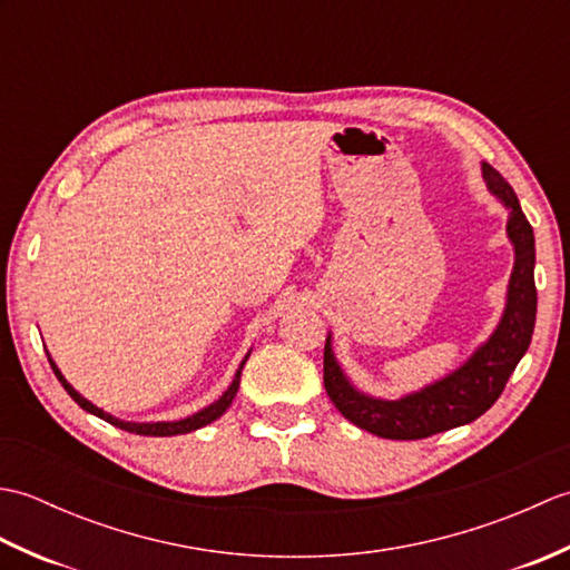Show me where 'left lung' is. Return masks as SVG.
I'll list each match as a JSON object with an SVG mask.
<instances>
[{
    "label": "left lung",
    "instance_id": "8db88e82",
    "mask_svg": "<svg viewBox=\"0 0 570 570\" xmlns=\"http://www.w3.org/2000/svg\"><path fill=\"white\" fill-rule=\"evenodd\" d=\"M482 176H485L494 196L502 198V203L510 208L507 235L514 245V269L510 292H507V308L490 341L453 374H448L441 382L416 394L396 399V402L360 394L335 362L331 337L325 341L323 384L331 402L347 421L380 435V439H429L433 433L475 421L498 402L507 380L512 377L514 367L531 343V333H534L537 323L534 229H531L522 208H519L512 186L490 164H482Z\"/></svg>",
    "mask_w": 570,
    "mask_h": 570
}]
</instances>
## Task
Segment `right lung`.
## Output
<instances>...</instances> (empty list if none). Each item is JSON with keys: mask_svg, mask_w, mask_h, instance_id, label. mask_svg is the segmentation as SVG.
<instances>
[{"mask_svg": "<svg viewBox=\"0 0 570 570\" xmlns=\"http://www.w3.org/2000/svg\"><path fill=\"white\" fill-rule=\"evenodd\" d=\"M247 357H249V355H247ZM247 357L242 360V365H239V370H237V374H235L233 384L227 386V392H225L220 399H217L215 404H210L208 409H203V411H198V414H193V416H188V419H180V421H159V423H129V421H119V419H115V416H110V414H105L102 409L90 404L88 399L80 396L76 390H72V386L66 382V377H63V374H60V370L56 367V362H53L51 357H48V362H51V367H53V372H56L58 382L63 384V390L72 396V402H76L80 409L90 411V414L105 419L107 423H112V426H117V429L129 431V433H137V435H178V433H190V431H196V429H200V426H208V423H213L215 419H220V416L225 414L227 406L233 404V399H235V394H237V390H239V374H242V367H245Z\"/></svg>", "mask_w": 570, "mask_h": 570, "instance_id": "right-lung-1", "label": "right lung"}]
</instances>
